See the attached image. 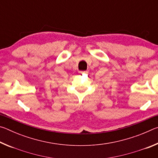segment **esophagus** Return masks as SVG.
I'll list each match as a JSON object with an SVG mask.
<instances>
[{"mask_svg":"<svg viewBox=\"0 0 158 158\" xmlns=\"http://www.w3.org/2000/svg\"><path fill=\"white\" fill-rule=\"evenodd\" d=\"M88 72L87 71H79V73L80 74H85V73H87Z\"/></svg>","mask_w":158,"mask_h":158,"instance_id":"esophagus-1","label":"esophagus"}]
</instances>
